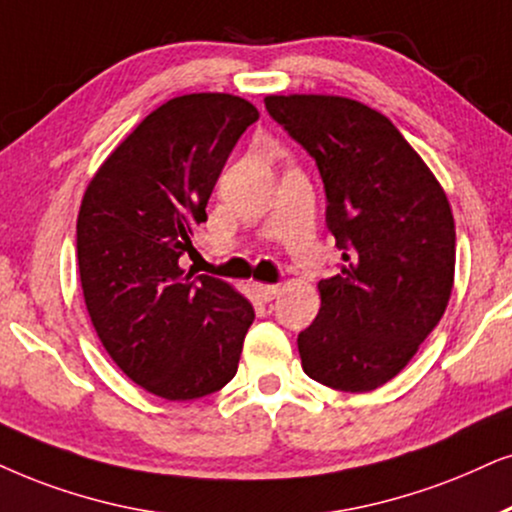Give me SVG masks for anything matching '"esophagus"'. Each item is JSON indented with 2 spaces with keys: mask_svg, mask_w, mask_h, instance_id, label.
I'll return each instance as SVG.
<instances>
[{
  "mask_svg": "<svg viewBox=\"0 0 512 512\" xmlns=\"http://www.w3.org/2000/svg\"><path fill=\"white\" fill-rule=\"evenodd\" d=\"M252 290H255V295L260 297L262 302H271L278 293H281V288L271 286V283H252Z\"/></svg>",
  "mask_w": 512,
  "mask_h": 512,
  "instance_id": "34e87169",
  "label": "esophagus"
}]
</instances>
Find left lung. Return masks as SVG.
Here are the masks:
<instances>
[{
	"label": "left lung",
	"mask_w": 512,
	"mask_h": 512,
	"mask_svg": "<svg viewBox=\"0 0 512 512\" xmlns=\"http://www.w3.org/2000/svg\"><path fill=\"white\" fill-rule=\"evenodd\" d=\"M271 118L316 160L326 224L342 250L321 309L297 335L302 368L340 392L392 380L442 319L456 226L423 158L385 118L345 96H267Z\"/></svg>",
	"instance_id": "obj_1"
}]
</instances>
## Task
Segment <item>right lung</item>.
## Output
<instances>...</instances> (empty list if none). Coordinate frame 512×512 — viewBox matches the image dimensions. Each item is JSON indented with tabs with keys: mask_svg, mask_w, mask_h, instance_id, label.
I'll list each match as a JSON object with an SVG mask.
<instances>
[{
	"mask_svg": "<svg viewBox=\"0 0 512 512\" xmlns=\"http://www.w3.org/2000/svg\"><path fill=\"white\" fill-rule=\"evenodd\" d=\"M260 118L234 94L177 96L146 115L84 191L77 264L101 345L129 380L170 401L238 371L255 309L215 276L179 267L236 141Z\"/></svg>",
	"mask_w": 512,
	"mask_h": 512,
	"instance_id": "1",
	"label": "right lung"
}]
</instances>
